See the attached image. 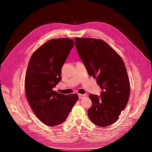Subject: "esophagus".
<instances>
[{
  "label": "esophagus",
  "mask_w": 152,
  "mask_h": 152,
  "mask_svg": "<svg viewBox=\"0 0 152 152\" xmlns=\"http://www.w3.org/2000/svg\"><path fill=\"white\" fill-rule=\"evenodd\" d=\"M86 96L85 95H83V94H78V97H79L80 99H83V98H85Z\"/></svg>",
  "instance_id": "esophagus-1"
}]
</instances>
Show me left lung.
Segmentation results:
<instances>
[{"label":"left lung","mask_w":152,"mask_h":152,"mask_svg":"<svg viewBox=\"0 0 152 152\" xmlns=\"http://www.w3.org/2000/svg\"><path fill=\"white\" fill-rule=\"evenodd\" d=\"M77 52L89 76L96 78L103 90L99 96L90 95L92 105L89 119L100 127L115 122L128 104L130 83L121 56L105 42L95 38H75Z\"/></svg>","instance_id":"8db88e82"}]
</instances>
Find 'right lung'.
Masks as SVG:
<instances>
[{"label": "right lung", "mask_w": 152, "mask_h": 152, "mask_svg": "<svg viewBox=\"0 0 152 152\" xmlns=\"http://www.w3.org/2000/svg\"><path fill=\"white\" fill-rule=\"evenodd\" d=\"M75 42L69 38L48 41L32 54L25 76L27 100L43 123L56 126L66 121L78 100L77 94L64 95L52 88L61 80V69Z\"/></svg>", "instance_id": "add662e5"}]
</instances>
